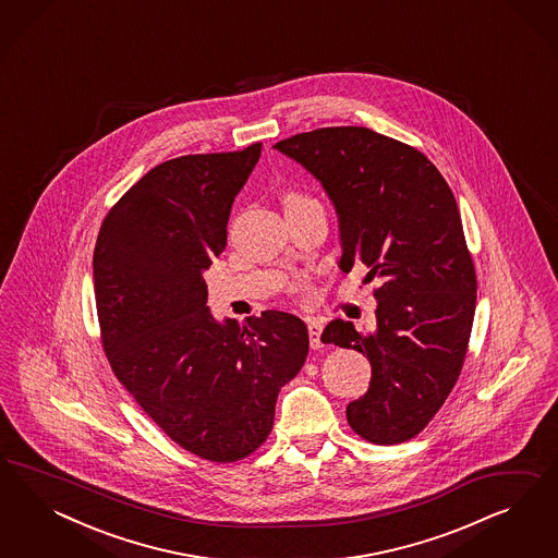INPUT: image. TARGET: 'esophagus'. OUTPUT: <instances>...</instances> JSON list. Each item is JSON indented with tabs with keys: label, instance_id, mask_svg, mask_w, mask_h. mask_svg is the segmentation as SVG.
I'll use <instances>...</instances> for the list:
<instances>
[{
	"label": "esophagus",
	"instance_id": "34e87169",
	"mask_svg": "<svg viewBox=\"0 0 558 558\" xmlns=\"http://www.w3.org/2000/svg\"><path fill=\"white\" fill-rule=\"evenodd\" d=\"M322 331V323L308 322V339H311V348H313V350H319V348H323Z\"/></svg>",
	"mask_w": 558,
	"mask_h": 558
}]
</instances>
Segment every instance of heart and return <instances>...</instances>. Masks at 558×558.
<instances>
[{"instance_id":"obj_1","label":"heart","mask_w":558,"mask_h":558,"mask_svg":"<svg viewBox=\"0 0 558 558\" xmlns=\"http://www.w3.org/2000/svg\"><path fill=\"white\" fill-rule=\"evenodd\" d=\"M296 201H306V198L299 196V194H288L287 203H296Z\"/></svg>"}]
</instances>
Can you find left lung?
Instances as JSON below:
<instances>
[{"label": "left lung", "mask_w": 558, "mask_h": 558, "mask_svg": "<svg viewBox=\"0 0 558 558\" xmlns=\"http://www.w3.org/2000/svg\"><path fill=\"white\" fill-rule=\"evenodd\" d=\"M308 169L339 217V268H368L376 329L336 319L323 343L371 360V387L345 409L360 438H415L454 389L473 329L476 274L457 198L415 147L364 126H329L274 145Z\"/></svg>", "instance_id": "left-lung-1"}]
</instances>
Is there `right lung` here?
I'll return each instance as SVG.
<instances>
[{
  "label": "right lung",
  "mask_w": 558,
  "mask_h": 558,
  "mask_svg": "<svg viewBox=\"0 0 558 558\" xmlns=\"http://www.w3.org/2000/svg\"><path fill=\"white\" fill-rule=\"evenodd\" d=\"M262 143L184 155L145 173L101 222L94 290L101 345L120 385L169 438L210 462L255 452L280 389L303 368L308 331L266 311L215 322L204 270Z\"/></svg>",
  "instance_id": "right-lung-1"
}]
</instances>
